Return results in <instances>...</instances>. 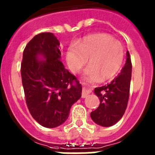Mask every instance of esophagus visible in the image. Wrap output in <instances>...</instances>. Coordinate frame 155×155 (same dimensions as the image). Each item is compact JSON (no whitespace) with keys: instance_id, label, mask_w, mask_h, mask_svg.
Wrapping results in <instances>:
<instances>
[{"instance_id":"34e87169","label":"esophagus","mask_w":155,"mask_h":155,"mask_svg":"<svg viewBox=\"0 0 155 155\" xmlns=\"http://www.w3.org/2000/svg\"><path fill=\"white\" fill-rule=\"evenodd\" d=\"M82 87H83V91H82L81 97L82 98H86V97L91 92V90L90 88H87V84L84 83V82H82L81 83Z\"/></svg>"}]
</instances>
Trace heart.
I'll list each match as a JSON object with an SVG mask.
<instances>
[{
  "label": "heart",
  "mask_w": 155,
  "mask_h": 155,
  "mask_svg": "<svg viewBox=\"0 0 155 155\" xmlns=\"http://www.w3.org/2000/svg\"><path fill=\"white\" fill-rule=\"evenodd\" d=\"M70 69L77 73L84 68L89 58V67L85 71L87 80L97 81L102 78H113L120 71L124 58V47L120 41L106 33L87 35L71 45L66 54Z\"/></svg>",
  "instance_id": "obj_1"
}]
</instances>
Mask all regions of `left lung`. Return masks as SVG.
<instances>
[{"instance_id":"left-lung-1","label":"left lung","mask_w":155,"mask_h":155,"mask_svg":"<svg viewBox=\"0 0 155 155\" xmlns=\"http://www.w3.org/2000/svg\"><path fill=\"white\" fill-rule=\"evenodd\" d=\"M132 63L129 51L127 61L118 76L110 84L95 87L94 93L100 100V105L91 113L95 124L102 127H111L116 124L125 113L130 97Z\"/></svg>"}]
</instances>
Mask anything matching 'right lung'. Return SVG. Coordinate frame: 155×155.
I'll use <instances>...</instances> for the list:
<instances>
[{
	"label": "right lung",
	"mask_w": 155,
	"mask_h": 155,
	"mask_svg": "<svg viewBox=\"0 0 155 155\" xmlns=\"http://www.w3.org/2000/svg\"><path fill=\"white\" fill-rule=\"evenodd\" d=\"M59 46L60 42L51 32L38 34L25 48L21 64L27 107L31 116L47 128L64 124L72 105L81 96V85L64 68ZM39 55L46 60L39 61Z\"/></svg>",
	"instance_id": "1"
}]
</instances>
